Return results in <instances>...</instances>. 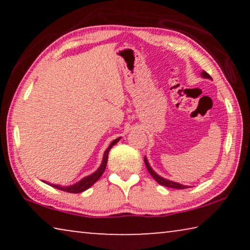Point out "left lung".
Here are the masks:
<instances>
[{"label":"left lung","instance_id":"8db88e82","mask_svg":"<svg viewBox=\"0 0 250 250\" xmlns=\"http://www.w3.org/2000/svg\"><path fill=\"white\" fill-rule=\"evenodd\" d=\"M202 76L204 78H208V79H211V77L210 76L206 73V71H203L202 73ZM145 163H146V168H147V171H149V173L151 174V176L153 177V179L158 182L159 184H161V185H163V186H167V188H179V189H184V188H188V186H186V185H182V184H180V183H175V182H173V181H168V180H166V179H163L162 176H160V175H158L156 174V173L152 170V167H150V164H149V162H147V160H146V158H145Z\"/></svg>","mask_w":250,"mask_h":250}]
</instances>
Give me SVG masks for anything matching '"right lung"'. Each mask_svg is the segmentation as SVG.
I'll return each instance as SVG.
<instances>
[{
	"mask_svg": "<svg viewBox=\"0 0 250 250\" xmlns=\"http://www.w3.org/2000/svg\"><path fill=\"white\" fill-rule=\"evenodd\" d=\"M119 140H120V138H118V139H116V140H113L111 143H110V146H108V149L104 151V159H103V162H101V166L98 167V170L92 173V174L88 175L86 177H83V180H80L76 184H73V185H70V186H61V185H56V184H49V185H52L53 188H55L62 189V191L68 192V193H82L83 191H86V189L89 188L90 186L94 185L96 182L100 179V176L103 175V173L105 170V167H107L109 151Z\"/></svg>",
	"mask_w": 250,
	"mask_h": 250,
	"instance_id": "1",
	"label": "right lung"
}]
</instances>
